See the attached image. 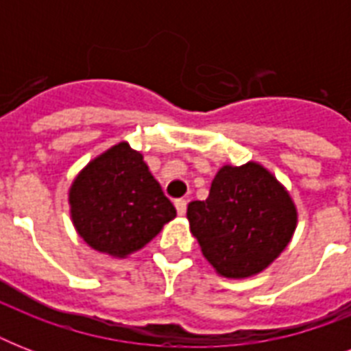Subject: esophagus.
I'll return each instance as SVG.
<instances>
[{"label": "esophagus", "instance_id": "34e87169", "mask_svg": "<svg viewBox=\"0 0 351 351\" xmlns=\"http://www.w3.org/2000/svg\"><path fill=\"white\" fill-rule=\"evenodd\" d=\"M175 208H176V213L180 215V217H184L187 211V202L184 200V198H180V200H176L175 202Z\"/></svg>", "mask_w": 351, "mask_h": 351}]
</instances>
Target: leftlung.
<instances>
[{
  "label": "left lung",
  "mask_w": 351,
  "mask_h": 351,
  "mask_svg": "<svg viewBox=\"0 0 351 351\" xmlns=\"http://www.w3.org/2000/svg\"><path fill=\"white\" fill-rule=\"evenodd\" d=\"M202 255L226 278H247L277 258L297 228L288 189L256 162L222 165L206 200L187 206Z\"/></svg>",
  "instance_id": "1"
}]
</instances>
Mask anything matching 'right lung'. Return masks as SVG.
I'll use <instances>...</instances> for the list:
<instances>
[{
    "mask_svg": "<svg viewBox=\"0 0 351 351\" xmlns=\"http://www.w3.org/2000/svg\"><path fill=\"white\" fill-rule=\"evenodd\" d=\"M71 219L93 250L125 258L176 217L147 164L127 142L90 160L69 189Z\"/></svg>",
    "mask_w": 351,
    "mask_h": 351,
    "instance_id": "add662e5",
    "label": "right lung"
}]
</instances>
